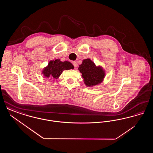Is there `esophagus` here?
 Segmentation results:
<instances>
[{
    "label": "esophagus",
    "mask_w": 153,
    "mask_h": 153,
    "mask_svg": "<svg viewBox=\"0 0 153 153\" xmlns=\"http://www.w3.org/2000/svg\"><path fill=\"white\" fill-rule=\"evenodd\" d=\"M72 63H73V65L74 67V68H76L77 67V62L76 61H73Z\"/></svg>",
    "instance_id": "esophagus-1"
}]
</instances>
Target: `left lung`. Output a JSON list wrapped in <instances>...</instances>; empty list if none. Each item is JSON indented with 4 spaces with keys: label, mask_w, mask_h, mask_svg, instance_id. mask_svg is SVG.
Wrapping results in <instances>:
<instances>
[{
    "label": "left lung",
    "mask_w": 153,
    "mask_h": 153,
    "mask_svg": "<svg viewBox=\"0 0 153 153\" xmlns=\"http://www.w3.org/2000/svg\"><path fill=\"white\" fill-rule=\"evenodd\" d=\"M79 70L88 87H92L100 83L104 77L105 73L102 68L96 66L90 59L83 60L82 64L79 65Z\"/></svg>",
    "instance_id": "8db88e82"
}]
</instances>
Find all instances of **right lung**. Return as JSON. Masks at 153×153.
Instances as JSON below:
<instances>
[{"mask_svg":"<svg viewBox=\"0 0 153 153\" xmlns=\"http://www.w3.org/2000/svg\"><path fill=\"white\" fill-rule=\"evenodd\" d=\"M74 66L69 61L62 62L59 59H56L49 62L48 66L45 68L42 72L46 77H53L57 79L64 70L73 69Z\"/></svg>","mask_w":153,"mask_h":153,"instance_id":"add662e5","label":"right lung"}]
</instances>
